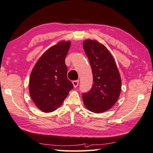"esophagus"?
<instances>
[{
  "mask_svg": "<svg viewBox=\"0 0 153 153\" xmlns=\"http://www.w3.org/2000/svg\"><path fill=\"white\" fill-rule=\"evenodd\" d=\"M79 80H74V81H73V86H74V88H76V86L79 85Z\"/></svg>",
  "mask_w": 153,
  "mask_h": 153,
  "instance_id": "esophagus-1",
  "label": "esophagus"
}]
</instances>
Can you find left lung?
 Masks as SVG:
<instances>
[{
    "label": "left lung",
    "instance_id": "1",
    "mask_svg": "<svg viewBox=\"0 0 153 153\" xmlns=\"http://www.w3.org/2000/svg\"><path fill=\"white\" fill-rule=\"evenodd\" d=\"M83 48L90 62L93 84L90 91L82 93L83 102L91 112L108 111L119 99L121 80L114 60L105 46L96 41L86 40Z\"/></svg>",
    "mask_w": 153,
    "mask_h": 153
}]
</instances>
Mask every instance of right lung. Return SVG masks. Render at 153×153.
<instances>
[{
    "mask_svg": "<svg viewBox=\"0 0 153 153\" xmlns=\"http://www.w3.org/2000/svg\"><path fill=\"white\" fill-rule=\"evenodd\" d=\"M70 42L61 41L41 56L30 77L29 91L33 102L45 112L55 111L62 105L73 85L67 79L65 57Z\"/></svg>",
    "mask_w": 153,
    "mask_h": 153,
    "instance_id": "obj_1",
    "label": "right lung"
}]
</instances>
